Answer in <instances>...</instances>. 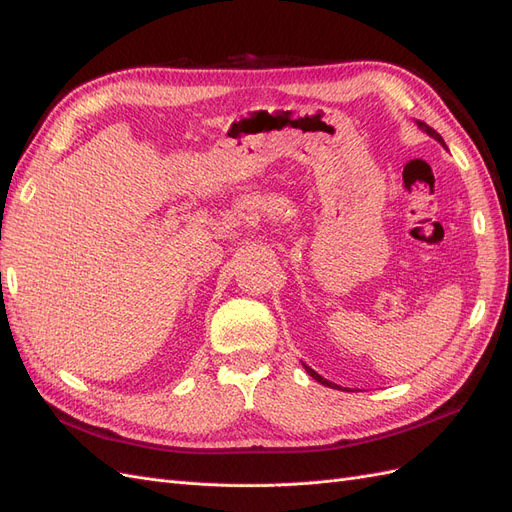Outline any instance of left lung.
Instances as JSON below:
<instances>
[{
    "mask_svg": "<svg viewBox=\"0 0 512 512\" xmlns=\"http://www.w3.org/2000/svg\"><path fill=\"white\" fill-rule=\"evenodd\" d=\"M417 125H419V127H421L423 131H425V134H427V136H432V138H434V140H438V142H440L442 146H447V144H444L442 136L438 134V131H436V129H432L430 125H425L423 121H417ZM304 368H306V372H308V374H310L312 378H315V381H317V383H321V385H325V387H332V389H338V385H336V383H329V381H327V378H323L321 374H317L315 370H312V368H308L306 364H304Z\"/></svg>",
    "mask_w": 512,
    "mask_h": 512,
    "instance_id": "8db88e82",
    "label": "left lung"
}]
</instances>
